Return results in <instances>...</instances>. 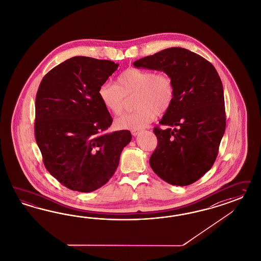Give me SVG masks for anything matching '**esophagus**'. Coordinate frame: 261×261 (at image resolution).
Segmentation results:
<instances>
[{"mask_svg": "<svg viewBox=\"0 0 261 261\" xmlns=\"http://www.w3.org/2000/svg\"><path fill=\"white\" fill-rule=\"evenodd\" d=\"M140 132H141L140 130H133V131H132L131 133H132V135H133V136H137V135L140 134Z\"/></svg>", "mask_w": 261, "mask_h": 261, "instance_id": "obj_1", "label": "esophagus"}]
</instances>
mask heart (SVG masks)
I'll return each instance as SVG.
<instances>
[{
  "mask_svg": "<svg viewBox=\"0 0 261 261\" xmlns=\"http://www.w3.org/2000/svg\"><path fill=\"white\" fill-rule=\"evenodd\" d=\"M98 98L106 110L114 115L123 111L125 97L134 95L133 112L117 119L119 129L142 130L153 121L156 115L171 107L175 96L172 77L165 71L128 68L116 80V84L104 83L97 91Z\"/></svg>",
  "mask_w": 261,
  "mask_h": 261,
  "instance_id": "1",
  "label": "heart"
}]
</instances>
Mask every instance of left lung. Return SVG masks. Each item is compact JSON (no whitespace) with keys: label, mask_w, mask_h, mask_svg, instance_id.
<instances>
[{"label":"left lung","mask_w":261,"mask_h":261,"mask_svg":"<svg viewBox=\"0 0 261 261\" xmlns=\"http://www.w3.org/2000/svg\"><path fill=\"white\" fill-rule=\"evenodd\" d=\"M136 68L165 71L173 79L175 96L153 132L158 144L149 164L161 179L189 186L207 172L217 157L226 129L222 81L214 65L182 47H169L135 61Z\"/></svg>","instance_id":"8db88e82"}]
</instances>
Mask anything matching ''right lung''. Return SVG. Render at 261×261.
I'll return each instance as SVG.
<instances>
[{
    "label": "right lung",
    "mask_w": 261,
    "mask_h": 261,
    "mask_svg": "<svg viewBox=\"0 0 261 261\" xmlns=\"http://www.w3.org/2000/svg\"><path fill=\"white\" fill-rule=\"evenodd\" d=\"M119 67L74 56L47 72L35 98V140L47 171L69 190L91 192L110 180L128 130L106 133L113 119L97 91Z\"/></svg>",
    "instance_id": "add662e5"
}]
</instances>
